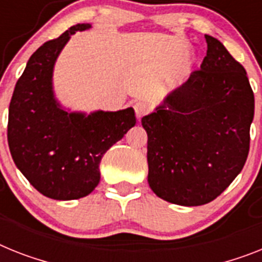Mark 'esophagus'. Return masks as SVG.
Masks as SVG:
<instances>
[{"label":"esophagus","mask_w":262,"mask_h":262,"mask_svg":"<svg viewBox=\"0 0 262 262\" xmlns=\"http://www.w3.org/2000/svg\"><path fill=\"white\" fill-rule=\"evenodd\" d=\"M133 107H135L137 118H141L142 116H145L149 112V105L145 101H136L135 104H133Z\"/></svg>","instance_id":"esophagus-1"}]
</instances>
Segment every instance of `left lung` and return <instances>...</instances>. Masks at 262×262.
I'll list each match as a JSON object with an SVG mask.
<instances>
[{"instance_id": "obj_1", "label": "left lung", "mask_w": 262, "mask_h": 262, "mask_svg": "<svg viewBox=\"0 0 262 262\" xmlns=\"http://www.w3.org/2000/svg\"><path fill=\"white\" fill-rule=\"evenodd\" d=\"M199 70L142 117L148 182L165 201L199 206L217 199L248 158L254 94L247 72L219 39L205 34Z\"/></svg>"}]
</instances>
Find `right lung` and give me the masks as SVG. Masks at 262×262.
I'll use <instances>...</instances> for the list:
<instances>
[{
  "instance_id": "obj_1",
  "label": "right lung",
  "mask_w": 262,
  "mask_h": 262,
  "mask_svg": "<svg viewBox=\"0 0 262 262\" xmlns=\"http://www.w3.org/2000/svg\"><path fill=\"white\" fill-rule=\"evenodd\" d=\"M77 24L39 46L15 83L9 105L8 142L15 166L41 194L68 201L90 194L100 182L106 150L136 125L133 107L85 113L63 111L53 93L57 57Z\"/></svg>"
}]
</instances>
